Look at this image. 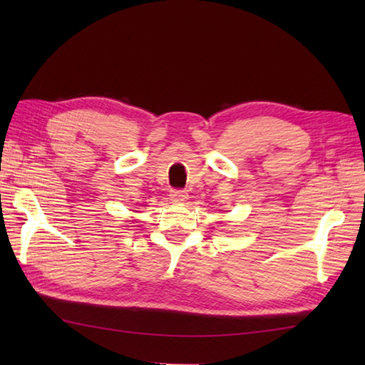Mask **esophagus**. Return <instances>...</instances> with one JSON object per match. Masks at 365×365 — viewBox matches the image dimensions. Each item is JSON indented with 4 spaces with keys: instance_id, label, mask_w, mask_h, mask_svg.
I'll list each match as a JSON object with an SVG mask.
<instances>
[{
    "instance_id": "34e87169",
    "label": "esophagus",
    "mask_w": 365,
    "mask_h": 365,
    "mask_svg": "<svg viewBox=\"0 0 365 365\" xmlns=\"http://www.w3.org/2000/svg\"><path fill=\"white\" fill-rule=\"evenodd\" d=\"M173 202H185L188 199V192L185 190H173L169 195Z\"/></svg>"
}]
</instances>
